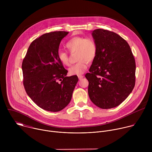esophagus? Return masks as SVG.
Segmentation results:
<instances>
[{"label": "esophagus", "mask_w": 152, "mask_h": 152, "mask_svg": "<svg viewBox=\"0 0 152 152\" xmlns=\"http://www.w3.org/2000/svg\"><path fill=\"white\" fill-rule=\"evenodd\" d=\"M83 77V76H82V75H80V76H78V78H79V80H81V79H82V78Z\"/></svg>", "instance_id": "1"}]
</instances>
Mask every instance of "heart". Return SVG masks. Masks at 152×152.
I'll list each match as a JSON object with an SVG mask.
<instances>
[{"label": "heart", "instance_id": "obj_1", "mask_svg": "<svg viewBox=\"0 0 152 152\" xmlns=\"http://www.w3.org/2000/svg\"><path fill=\"white\" fill-rule=\"evenodd\" d=\"M66 47L70 52H77L78 62L69 69V74L71 76L82 75L87 69L88 62L93 61L97 55L96 44L91 38L82 37H73L66 42ZM58 58L62 64L69 66V55L66 52L59 50Z\"/></svg>", "mask_w": 152, "mask_h": 152}]
</instances>
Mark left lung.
Segmentation results:
<instances>
[{
	"label": "left lung",
	"mask_w": 152,
	"mask_h": 152,
	"mask_svg": "<svg viewBox=\"0 0 152 152\" xmlns=\"http://www.w3.org/2000/svg\"><path fill=\"white\" fill-rule=\"evenodd\" d=\"M92 37L97 52L85 75L91 102L102 109L120 104L132 91L135 83V61L127 41L117 34L95 29Z\"/></svg>",
	"instance_id": "8db88e82"
}]
</instances>
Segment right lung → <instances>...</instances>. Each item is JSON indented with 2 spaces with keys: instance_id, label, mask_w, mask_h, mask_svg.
Here are the masks:
<instances>
[{
  "instance_id": "add662e5",
  "label": "right lung",
  "mask_w": 152,
  "mask_h": 152,
  "mask_svg": "<svg viewBox=\"0 0 152 152\" xmlns=\"http://www.w3.org/2000/svg\"><path fill=\"white\" fill-rule=\"evenodd\" d=\"M68 32L43 34L30 45L22 62L23 85L27 94L39 107L58 112L70 103L78 82L77 76H67L58 58L60 42Z\"/></svg>"
}]
</instances>
